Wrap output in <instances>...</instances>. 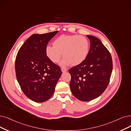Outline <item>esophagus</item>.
<instances>
[{
  "mask_svg": "<svg viewBox=\"0 0 131 131\" xmlns=\"http://www.w3.org/2000/svg\"><path fill=\"white\" fill-rule=\"evenodd\" d=\"M61 70H62V72H64L67 71V69L66 68H65V67H62L61 68Z\"/></svg>",
  "mask_w": 131,
  "mask_h": 131,
  "instance_id": "esophagus-1",
  "label": "esophagus"
}]
</instances>
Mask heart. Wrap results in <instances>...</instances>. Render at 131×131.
I'll return each instance as SVG.
<instances>
[{"instance_id":"1","label":"heart","mask_w":131,"mask_h":131,"mask_svg":"<svg viewBox=\"0 0 131 131\" xmlns=\"http://www.w3.org/2000/svg\"><path fill=\"white\" fill-rule=\"evenodd\" d=\"M53 46L46 48V54L52 62L58 63L62 56L65 57L63 65L80 64L84 61L89 52L90 42L85 36L79 35H62L53 42Z\"/></svg>"}]
</instances>
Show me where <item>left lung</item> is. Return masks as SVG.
I'll use <instances>...</instances> for the list:
<instances>
[{
  "mask_svg": "<svg viewBox=\"0 0 131 131\" xmlns=\"http://www.w3.org/2000/svg\"><path fill=\"white\" fill-rule=\"evenodd\" d=\"M87 36L90 40L88 56L82 63L69 70L72 95L84 102L93 100L104 92L113 68L111 54L101 40L91 35Z\"/></svg>",
  "mask_w": 131,
  "mask_h": 131,
  "instance_id": "8db88e82",
  "label": "left lung"
}]
</instances>
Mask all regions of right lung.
<instances>
[{
	"label": "right lung",
	"mask_w": 131,
	"mask_h": 131,
	"mask_svg": "<svg viewBox=\"0 0 131 131\" xmlns=\"http://www.w3.org/2000/svg\"><path fill=\"white\" fill-rule=\"evenodd\" d=\"M58 31L34 34L19 49L15 62L17 81L25 95L38 103L44 102L53 95L62 71L46 54L48 42Z\"/></svg>",
	"instance_id": "add662e5"
}]
</instances>
